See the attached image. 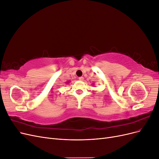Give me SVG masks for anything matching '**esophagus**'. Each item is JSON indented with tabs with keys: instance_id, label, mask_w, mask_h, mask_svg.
Here are the masks:
<instances>
[{
	"instance_id": "1",
	"label": "esophagus",
	"mask_w": 159,
	"mask_h": 159,
	"mask_svg": "<svg viewBox=\"0 0 159 159\" xmlns=\"http://www.w3.org/2000/svg\"><path fill=\"white\" fill-rule=\"evenodd\" d=\"M78 79H79L80 81H84V78H83V77H80Z\"/></svg>"
}]
</instances>
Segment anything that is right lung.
I'll use <instances>...</instances> for the list:
<instances>
[{"label": "right lung", "mask_w": 159, "mask_h": 159, "mask_svg": "<svg viewBox=\"0 0 159 159\" xmlns=\"http://www.w3.org/2000/svg\"><path fill=\"white\" fill-rule=\"evenodd\" d=\"M69 82H70V81H67V82H66V83H67V84H68Z\"/></svg>", "instance_id": "right-lung-1"}]
</instances>
